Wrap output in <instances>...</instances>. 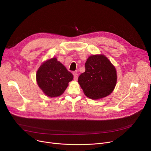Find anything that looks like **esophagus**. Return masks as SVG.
Listing matches in <instances>:
<instances>
[{
    "label": "esophagus",
    "instance_id": "esophagus-1",
    "mask_svg": "<svg viewBox=\"0 0 151 151\" xmlns=\"http://www.w3.org/2000/svg\"><path fill=\"white\" fill-rule=\"evenodd\" d=\"M73 75H74V80H77L78 78V75L76 73H73Z\"/></svg>",
    "mask_w": 151,
    "mask_h": 151
}]
</instances>
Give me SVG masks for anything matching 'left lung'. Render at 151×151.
I'll return each instance as SVG.
<instances>
[{
    "instance_id": "8db88e82",
    "label": "left lung",
    "mask_w": 151,
    "mask_h": 151,
    "mask_svg": "<svg viewBox=\"0 0 151 151\" xmlns=\"http://www.w3.org/2000/svg\"><path fill=\"white\" fill-rule=\"evenodd\" d=\"M85 69L78 77V83L87 97L97 100L113 91L117 82L116 70L104 55H91L85 63Z\"/></svg>"
}]
</instances>
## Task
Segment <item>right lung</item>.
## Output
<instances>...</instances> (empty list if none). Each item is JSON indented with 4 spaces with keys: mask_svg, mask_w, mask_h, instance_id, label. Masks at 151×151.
<instances>
[{
    "mask_svg": "<svg viewBox=\"0 0 151 151\" xmlns=\"http://www.w3.org/2000/svg\"><path fill=\"white\" fill-rule=\"evenodd\" d=\"M37 82L47 97H55L61 96L72 81L73 75L65 66L53 58L43 62L36 74Z\"/></svg>",
    "mask_w": 151,
    "mask_h": 151,
    "instance_id": "right-lung-1",
    "label": "right lung"
}]
</instances>
